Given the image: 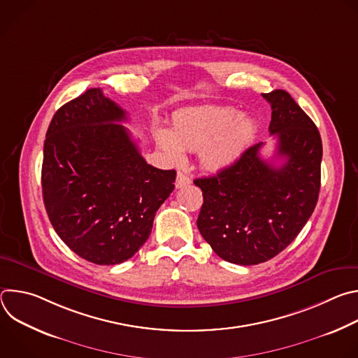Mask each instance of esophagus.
<instances>
[{
  "label": "esophagus",
  "mask_w": 358,
  "mask_h": 358,
  "mask_svg": "<svg viewBox=\"0 0 358 358\" xmlns=\"http://www.w3.org/2000/svg\"><path fill=\"white\" fill-rule=\"evenodd\" d=\"M191 182L189 177L185 176L184 173H177V178H176V188H182L185 185H188Z\"/></svg>",
  "instance_id": "1"
}]
</instances>
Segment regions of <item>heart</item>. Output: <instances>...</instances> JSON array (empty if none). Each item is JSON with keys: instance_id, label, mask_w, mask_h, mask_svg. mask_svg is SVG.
<instances>
[{"instance_id": "obj_1", "label": "heart", "mask_w": 358, "mask_h": 358, "mask_svg": "<svg viewBox=\"0 0 358 358\" xmlns=\"http://www.w3.org/2000/svg\"><path fill=\"white\" fill-rule=\"evenodd\" d=\"M257 123L231 108L201 106L178 112L173 133L159 130L157 143L173 163L184 162V148L199 151V163L208 171L234 166L252 143Z\"/></svg>"}]
</instances>
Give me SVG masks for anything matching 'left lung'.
<instances>
[{"instance_id":"1","label":"left lung","mask_w":358,"mask_h":358,"mask_svg":"<svg viewBox=\"0 0 358 358\" xmlns=\"http://www.w3.org/2000/svg\"><path fill=\"white\" fill-rule=\"evenodd\" d=\"M272 108L271 134L278 137L276 167L264 160V143L217 176L194 180L203 203L196 227L227 262L258 265L272 259L312 217L320 191L323 145L313 120L282 89L262 93Z\"/></svg>"}]
</instances>
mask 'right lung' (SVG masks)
I'll use <instances>...</instances> for the list:
<instances>
[{
	"instance_id": "1",
	"label": "right lung",
	"mask_w": 358,
	"mask_h": 358,
	"mask_svg": "<svg viewBox=\"0 0 358 358\" xmlns=\"http://www.w3.org/2000/svg\"><path fill=\"white\" fill-rule=\"evenodd\" d=\"M126 112L101 89L68 101L43 144L42 195L55 232L80 258L117 265L143 246L176 171L145 163Z\"/></svg>"
}]
</instances>
